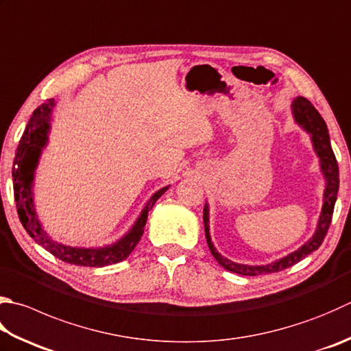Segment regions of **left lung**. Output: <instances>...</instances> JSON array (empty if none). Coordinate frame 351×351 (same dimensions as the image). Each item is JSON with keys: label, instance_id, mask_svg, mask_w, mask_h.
Returning <instances> with one entry per match:
<instances>
[{"label": "left lung", "instance_id": "obj_1", "mask_svg": "<svg viewBox=\"0 0 351 351\" xmlns=\"http://www.w3.org/2000/svg\"><path fill=\"white\" fill-rule=\"evenodd\" d=\"M292 114L295 119V123L310 136L313 151L319 160V171L324 177V182H326V188H324V194H322V208H321L318 223H316V229L313 235L310 237L302 246L293 250V252L287 254L286 256L278 258V260L267 264H241V263L229 260V258L221 255L214 246L213 238H210V230H209V203L206 202L203 208V223H204V235H206L208 246L210 249V254L214 255L218 264L226 270H229V272H234L238 275H246V276L280 272V270L293 266V264L301 261L302 258H306L307 255L315 252V250L322 244L324 238H326L330 221H332L336 197H338V191H339L338 162H336L332 145H330L327 125L313 105L310 104L307 99H304L301 96L296 97L295 102L292 104Z\"/></svg>", "mask_w": 351, "mask_h": 351}]
</instances>
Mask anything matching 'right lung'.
Here are the masks:
<instances>
[{"label": "right lung", "mask_w": 351, "mask_h": 351, "mask_svg": "<svg viewBox=\"0 0 351 351\" xmlns=\"http://www.w3.org/2000/svg\"><path fill=\"white\" fill-rule=\"evenodd\" d=\"M56 102L55 99H49L47 102L39 105L33 111L29 119L27 127L24 130V134L19 141L15 160H13L12 178H13V194H15L16 209L19 220H21L24 229L35 240L39 246L49 250L51 255H55L64 263L75 264V266L84 267H104L108 264L121 263L127 260L128 255L133 252L137 243L141 241L143 235L145 224L149 209L154 206V203L160 198L171 184L163 186L149 197V200L145 203L141 214L137 215L131 228L125 232L119 240L104 246H90L79 247L64 244L50 237L47 230L44 229L41 220H39L35 204V176L39 165V158L43 156V151L47 148L49 136L51 131L53 111H55Z\"/></svg>", "instance_id": "1"}]
</instances>
